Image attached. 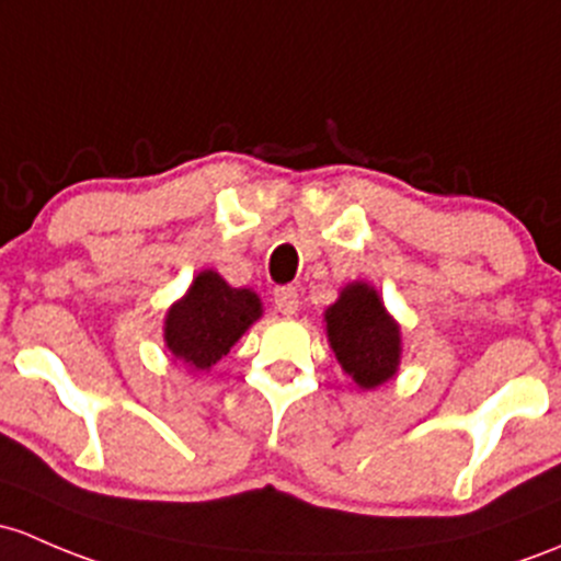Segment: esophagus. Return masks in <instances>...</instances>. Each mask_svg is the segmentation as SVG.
Wrapping results in <instances>:
<instances>
[{
    "label": "esophagus",
    "instance_id": "obj_1",
    "mask_svg": "<svg viewBox=\"0 0 561 561\" xmlns=\"http://www.w3.org/2000/svg\"><path fill=\"white\" fill-rule=\"evenodd\" d=\"M274 306L279 314L293 317L298 311V290L296 287H276L274 290Z\"/></svg>",
    "mask_w": 561,
    "mask_h": 561
}]
</instances>
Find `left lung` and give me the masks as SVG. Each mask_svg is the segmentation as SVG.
<instances>
[{"label": "left lung", "mask_w": 561, "mask_h": 561, "mask_svg": "<svg viewBox=\"0 0 561 561\" xmlns=\"http://www.w3.org/2000/svg\"><path fill=\"white\" fill-rule=\"evenodd\" d=\"M325 333L341 370L359 389H376L398 376L403 335L379 290L368 282L341 287L335 304L325 309Z\"/></svg>", "instance_id": "1"}]
</instances>
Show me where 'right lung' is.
Masks as SVG:
<instances>
[{
    "label": "right lung",
    "instance_id": "add662e5",
    "mask_svg": "<svg viewBox=\"0 0 561 561\" xmlns=\"http://www.w3.org/2000/svg\"><path fill=\"white\" fill-rule=\"evenodd\" d=\"M263 317L261 296L250 287H231L217 271L193 276L185 296L174 300L163 320V344L174 363L209 370Z\"/></svg>",
    "mask_w": 561,
    "mask_h": 561
}]
</instances>
